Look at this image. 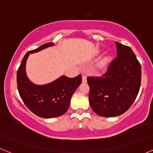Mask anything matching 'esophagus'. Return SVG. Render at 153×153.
<instances>
[{
	"label": "esophagus",
	"instance_id": "obj_1",
	"mask_svg": "<svg viewBox=\"0 0 153 153\" xmlns=\"http://www.w3.org/2000/svg\"><path fill=\"white\" fill-rule=\"evenodd\" d=\"M82 81L83 82H86V76L85 75H82Z\"/></svg>",
	"mask_w": 153,
	"mask_h": 153
}]
</instances>
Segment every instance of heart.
Returning a JSON list of instances; mask_svg holds the SVG:
<instances>
[{"label":"heart","mask_w":153,"mask_h":153,"mask_svg":"<svg viewBox=\"0 0 153 153\" xmlns=\"http://www.w3.org/2000/svg\"><path fill=\"white\" fill-rule=\"evenodd\" d=\"M109 60H110L109 56H105V57H104L103 58H101L98 64V69H104V68H105L106 66L108 65V64H109Z\"/></svg>","instance_id":"1"}]
</instances>
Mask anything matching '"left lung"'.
I'll use <instances>...</instances> for the list:
<instances>
[{
    "label": "left lung",
    "instance_id": "obj_1",
    "mask_svg": "<svg viewBox=\"0 0 153 153\" xmlns=\"http://www.w3.org/2000/svg\"><path fill=\"white\" fill-rule=\"evenodd\" d=\"M117 57L102 76L88 77L89 101L92 110L102 117L124 113L135 101L141 86V67L129 47L115 42Z\"/></svg>",
    "mask_w": 153,
    "mask_h": 153
}]
</instances>
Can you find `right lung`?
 Returning a JSON list of instances; mask_svg holds the SVG:
<instances>
[{"instance_id":"add662e5","label":"right lung","mask_w":153,"mask_h":153,"mask_svg":"<svg viewBox=\"0 0 153 153\" xmlns=\"http://www.w3.org/2000/svg\"><path fill=\"white\" fill-rule=\"evenodd\" d=\"M53 45V43H47L34 50L29 51L24 55L17 72V85L21 99L29 110L44 118L64 115L68 110L74 92L82 81L81 75L72 78L63 75L45 85H36L29 81L25 71L29 54Z\"/></svg>"}]
</instances>
